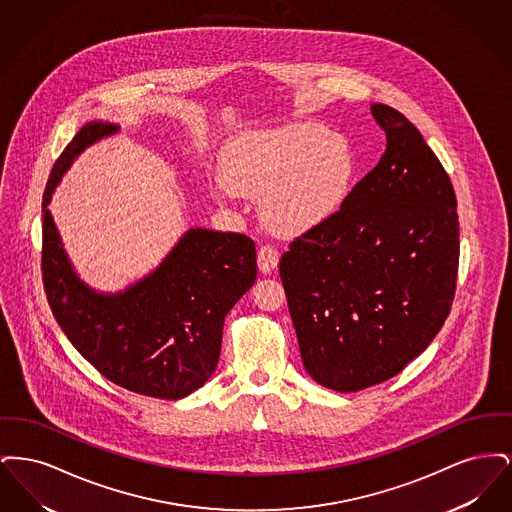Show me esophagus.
Instances as JSON below:
<instances>
[{
	"label": "esophagus",
	"mask_w": 512,
	"mask_h": 512,
	"mask_svg": "<svg viewBox=\"0 0 512 512\" xmlns=\"http://www.w3.org/2000/svg\"><path fill=\"white\" fill-rule=\"evenodd\" d=\"M278 261H280V253L274 245L265 244L259 247V253H257V263L261 272H270L274 268L278 267Z\"/></svg>",
	"instance_id": "1"
}]
</instances>
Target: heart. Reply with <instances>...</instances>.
I'll list each match as a JSON object with an SVG mask.
<instances>
[{
    "label": "heart",
    "mask_w": 512,
    "mask_h": 512,
    "mask_svg": "<svg viewBox=\"0 0 512 512\" xmlns=\"http://www.w3.org/2000/svg\"><path fill=\"white\" fill-rule=\"evenodd\" d=\"M219 192L261 198L268 224L284 234L317 228L340 211L355 157L345 138L315 122L245 132L222 155Z\"/></svg>",
    "instance_id": "1"
}]
</instances>
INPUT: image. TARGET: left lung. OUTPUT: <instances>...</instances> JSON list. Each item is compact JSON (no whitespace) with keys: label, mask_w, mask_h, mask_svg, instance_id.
Returning a JSON list of instances; mask_svg holds the SVG:
<instances>
[{"label":"left lung","mask_w":512,"mask_h":512,"mask_svg":"<svg viewBox=\"0 0 512 512\" xmlns=\"http://www.w3.org/2000/svg\"><path fill=\"white\" fill-rule=\"evenodd\" d=\"M370 111L386 132L384 155L280 261L303 366L343 393L388 380L430 345L459 270L449 174L405 115L384 103Z\"/></svg>","instance_id":"left-lung-1"}]
</instances>
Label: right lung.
<instances>
[{"instance_id":"add662e5","label":"right lung","mask_w":512,"mask_h":512,"mask_svg":"<svg viewBox=\"0 0 512 512\" xmlns=\"http://www.w3.org/2000/svg\"><path fill=\"white\" fill-rule=\"evenodd\" d=\"M117 130L88 122L51 169L42 201L44 290L57 324L101 376L124 390L174 401L215 372L224 317L257 278L255 242L192 228L157 270L126 292L103 295L82 284L49 215V197L74 155Z\"/></svg>"}]
</instances>
